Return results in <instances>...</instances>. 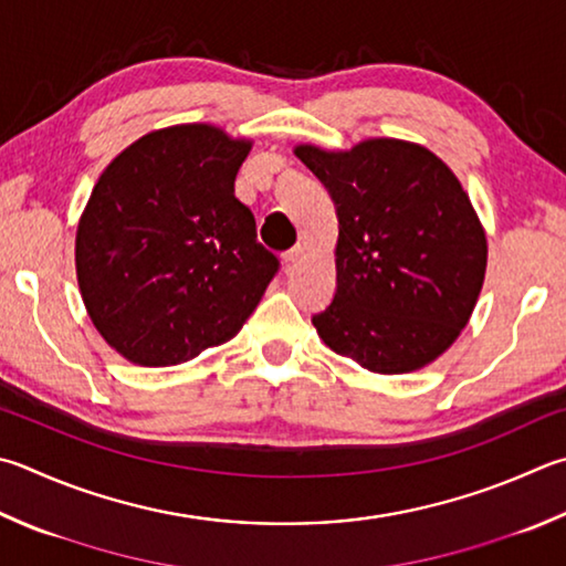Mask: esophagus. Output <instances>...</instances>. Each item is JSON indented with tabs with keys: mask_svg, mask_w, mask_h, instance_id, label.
Returning a JSON list of instances; mask_svg holds the SVG:
<instances>
[{
	"mask_svg": "<svg viewBox=\"0 0 566 566\" xmlns=\"http://www.w3.org/2000/svg\"><path fill=\"white\" fill-rule=\"evenodd\" d=\"M304 244H294V248L292 250H286L284 254H282V260L286 262V264H294V262H300L302 260V256H304Z\"/></svg>",
	"mask_w": 566,
	"mask_h": 566,
	"instance_id": "34e87169",
	"label": "esophagus"
}]
</instances>
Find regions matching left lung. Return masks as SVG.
Returning <instances> with one entry per match:
<instances>
[{
  "label": "left lung",
  "instance_id": "8db88e82",
  "mask_svg": "<svg viewBox=\"0 0 566 566\" xmlns=\"http://www.w3.org/2000/svg\"><path fill=\"white\" fill-rule=\"evenodd\" d=\"M294 153L338 218L336 294L312 316L318 336L374 374L436 361L465 328L488 266L485 230L453 170L396 138Z\"/></svg>",
  "mask_w": 566,
  "mask_h": 566
}]
</instances>
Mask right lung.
Masks as SVG:
<instances>
[{"instance_id": "add662e5", "label": "right lung", "mask_w": 566, "mask_h": 566, "mask_svg": "<svg viewBox=\"0 0 566 566\" xmlns=\"http://www.w3.org/2000/svg\"><path fill=\"white\" fill-rule=\"evenodd\" d=\"M252 148L208 123L153 130L111 163L76 230L91 322L140 366H176L240 332L280 260L234 198Z\"/></svg>"}]
</instances>
